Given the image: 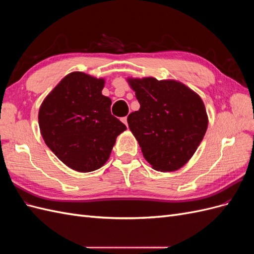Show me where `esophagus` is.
<instances>
[{
  "label": "esophagus",
  "instance_id": "obj_1",
  "mask_svg": "<svg viewBox=\"0 0 254 254\" xmlns=\"http://www.w3.org/2000/svg\"><path fill=\"white\" fill-rule=\"evenodd\" d=\"M122 122L124 123V124L126 125V126H128V123H127V118L125 117V118H122Z\"/></svg>",
  "mask_w": 254,
  "mask_h": 254
}]
</instances>
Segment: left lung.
<instances>
[{
  "instance_id": "left-lung-1",
  "label": "left lung",
  "mask_w": 254,
  "mask_h": 254,
  "mask_svg": "<svg viewBox=\"0 0 254 254\" xmlns=\"http://www.w3.org/2000/svg\"><path fill=\"white\" fill-rule=\"evenodd\" d=\"M140 109L127 118L143 156L160 172L179 170L193 157L207 128L201 97L177 80L128 78Z\"/></svg>"
}]
</instances>
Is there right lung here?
Here are the masks:
<instances>
[{"label":"right lung","instance_id":"add662e5","mask_svg":"<svg viewBox=\"0 0 254 254\" xmlns=\"http://www.w3.org/2000/svg\"><path fill=\"white\" fill-rule=\"evenodd\" d=\"M105 79L82 72L67 74L40 106L39 127L48 147L72 170L89 173L108 161L126 126L111 114L102 94Z\"/></svg>","mask_w":254,"mask_h":254}]
</instances>
